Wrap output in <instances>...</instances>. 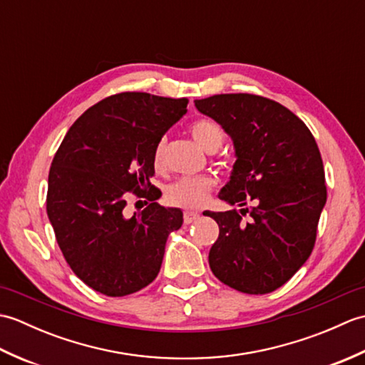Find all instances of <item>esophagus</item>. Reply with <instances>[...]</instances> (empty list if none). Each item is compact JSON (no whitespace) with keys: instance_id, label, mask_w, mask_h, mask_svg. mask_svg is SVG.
I'll return each instance as SVG.
<instances>
[{"instance_id":"34e87169","label":"esophagus","mask_w":365,"mask_h":365,"mask_svg":"<svg viewBox=\"0 0 365 365\" xmlns=\"http://www.w3.org/2000/svg\"><path fill=\"white\" fill-rule=\"evenodd\" d=\"M197 218H199V213H196V212H185V213H183V221H185V224L195 222Z\"/></svg>"}]
</instances>
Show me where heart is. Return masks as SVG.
<instances>
[{
    "label": "heart",
    "mask_w": 365,
    "mask_h": 365,
    "mask_svg": "<svg viewBox=\"0 0 365 365\" xmlns=\"http://www.w3.org/2000/svg\"><path fill=\"white\" fill-rule=\"evenodd\" d=\"M190 131L195 141L202 147L205 152H215L224 141L222 128L212 119H199L191 123ZM165 139H160L153 150V166L161 168L165 161ZM215 178L210 175L183 177L177 182L170 183L166 190V199L170 204L183 208H199L202 207L212 190L215 188Z\"/></svg>",
    "instance_id": "b5f03b06"
}]
</instances>
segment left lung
<instances>
[{
    "label": "left lung",
    "mask_w": 365,
    "mask_h": 365,
    "mask_svg": "<svg viewBox=\"0 0 365 365\" xmlns=\"http://www.w3.org/2000/svg\"><path fill=\"white\" fill-rule=\"evenodd\" d=\"M232 138L237 161L218 197L240 207L205 212L220 226L208 263L221 282L265 294L284 285L311 255L327 185L311 130L281 103L254 94L195 100ZM247 212L250 220L242 221Z\"/></svg>",
    "instance_id": "left-lung-1"
}]
</instances>
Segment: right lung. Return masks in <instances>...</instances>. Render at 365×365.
I'll return each mask as SVG.
<instances>
[{
    "label": "right lung",
    "instance_id": "add662e5",
    "mask_svg": "<svg viewBox=\"0 0 365 365\" xmlns=\"http://www.w3.org/2000/svg\"><path fill=\"white\" fill-rule=\"evenodd\" d=\"M187 98L120 92L75 120L54 155L46 213L68 267L91 289L125 297L160 273L169 234L182 227L180 208L155 200L153 150L187 113ZM151 204L125 216L129 192Z\"/></svg>",
    "mask_w": 365,
    "mask_h": 365
}]
</instances>
